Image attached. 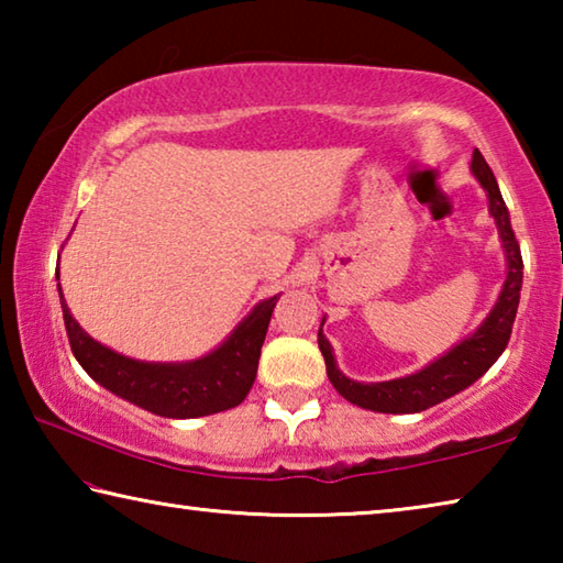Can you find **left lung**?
<instances>
[{
    "instance_id": "obj_1",
    "label": "left lung",
    "mask_w": 563,
    "mask_h": 563,
    "mask_svg": "<svg viewBox=\"0 0 563 563\" xmlns=\"http://www.w3.org/2000/svg\"><path fill=\"white\" fill-rule=\"evenodd\" d=\"M472 170L479 178L482 188L489 196V211L494 221L499 225V235L507 251L509 261V275L504 283V290L499 295V302L494 305L489 318L484 320V325L474 332L472 338H466L462 345L446 352L444 357L432 362L430 367H424L422 373L389 379V383H369L362 385L355 379H347L335 367V357H332L330 342L322 335V328L318 330V345L322 357H325L328 377L332 387L347 399V402L373 409V412H387V415H407V412H422L440 405L442 399L462 393L464 387H470L474 379H479L487 369L497 362V357L509 345L511 325L517 318L519 308V292H521V278H523V261L519 251V241L511 231L507 203L499 194L497 178H494L492 168L479 148H474L472 154Z\"/></svg>"
}]
</instances>
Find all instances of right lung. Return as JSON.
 <instances>
[{
    "label": "right lung",
    "instance_id": "1",
    "mask_svg": "<svg viewBox=\"0 0 563 563\" xmlns=\"http://www.w3.org/2000/svg\"><path fill=\"white\" fill-rule=\"evenodd\" d=\"M59 298L74 357L99 385L154 415L188 419L238 407L251 393L265 332L280 292L263 300L216 352L186 365L139 362L99 345L71 318L62 285Z\"/></svg>",
    "mask_w": 563,
    "mask_h": 563
}]
</instances>
